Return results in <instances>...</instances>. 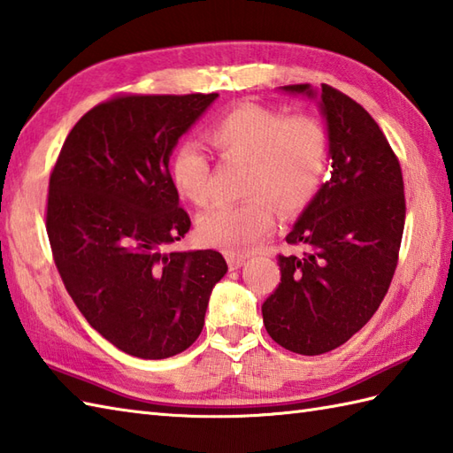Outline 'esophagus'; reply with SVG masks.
Listing matches in <instances>:
<instances>
[{
    "label": "esophagus",
    "instance_id": "1",
    "mask_svg": "<svg viewBox=\"0 0 453 453\" xmlns=\"http://www.w3.org/2000/svg\"><path fill=\"white\" fill-rule=\"evenodd\" d=\"M226 261H228V267H230V271H236V269H240V267L244 265L246 257H244V256H234V254H228V256H226Z\"/></svg>",
    "mask_w": 453,
    "mask_h": 453
}]
</instances>
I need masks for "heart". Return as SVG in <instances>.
I'll return each mask as SVG.
<instances>
[{"mask_svg": "<svg viewBox=\"0 0 453 453\" xmlns=\"http://www.w3.org/2000/svg\"><path fill=\"white\" fill-rule=\"evenodd\" d=\"M207 139L220 155L248 163L240 205L213 207L197 219L201 242L226 254H246L280 215H296L316 197L329 163V135L311 116L285 118L279 110L252 103L219 116ZM209 158L196 142L178 143L170 157V180L194 205L209 201Z\"/></svg>", "mask_w": 453, "mask_h": 453, "instance_id": "heart-1", "label": "heart"}]
</instances>
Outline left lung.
Listing matches in <instances>:
<instances>
[{
  "mask_svg": "<svg viewBox=\"0 0 453 453\" xmlns=\"http://www.w3.org/2000/svg\"><path fill=\"white\" fill-rule=\"evenodd\" d=\"M280 90L318 100L331 178L287 234L306 252L279 256L280 283L261 314L275 343L314 357L347 343L388 293L405 226L403 176L380 126L353 98L329 85Z\"/></svg>",
  "mask_w": 453,
  "mask_h": 453,
  "instance_id": "8db88e82",
  "label": "left lung"
}]
</instances>
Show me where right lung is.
Listing matches in <instances>:
<instances>
[{
	"label": "right lung",
	"mask_w": 453,
	"mask_h": 453,
	"mask_svg": "<svg viewBox=\"0 0 453 453\" xmlns=\"http://www.w3.org/2000/svg\"><path fill=\"white\" fill-rule=\"evenodd\" d=\"M211 95H127L79 119L50 176L46 230L79 311L124 353H182L226 273L215 250L166 252L192 226L170 155L215 103Z\"/></svg>",
	"instance_id": "add662e5"
}]
</instances>
